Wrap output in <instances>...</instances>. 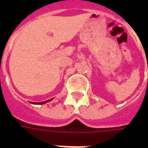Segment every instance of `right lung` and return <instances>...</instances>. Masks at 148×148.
<instances>
[{
    "mask_svg": "<svg viewBox=\"0 0 148 148\" xmlns=\"http://www.w3.org/2000/svg\"><path fill=\"white\" fill-rule=\"evenodd\" d=\"M53 98H51L50 100H47V101H43V102H31V103H33V104H44V103H46L47 102H49V101H52Z\"/></svg>",
    "mask_w": 148,
    "mask_h": 148,
    "instance_id": "add662e5",
    "label": "right lung"
}]
</instances>
